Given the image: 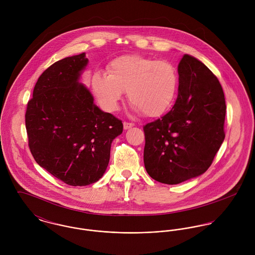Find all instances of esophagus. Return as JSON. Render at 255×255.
Here are the masks:
<instances>
[{"label":"esophagus","instance_id":"1","mask_svg":"<svg viewBox=\"0 0 255 255\" xmlns=\"http://www.w3.org/2000/svg\"><path fill=\"white\" fill-rule=\"evenodd\" d=\"M132 127H134V124H132V123H128V122L124 123V128L125 129H128V128H132Z\"/></svg>","mask_w":255,"mask_h":255}]
</instances>
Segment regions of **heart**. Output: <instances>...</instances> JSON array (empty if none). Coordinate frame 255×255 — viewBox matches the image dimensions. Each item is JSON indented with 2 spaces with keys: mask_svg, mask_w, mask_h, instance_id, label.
<instances>
[{
  "mask_svg": "<svg viewBox=\"0 0 255 255\" xmlns=\"http://www.w3.org/2000/svg\"><path fill=\"white\" fill-rule=\"evenodd\" d=\"M179 80V72L170 62L127 55L111 61L107 73H93L90 86L99 105L107 112L118 110L125 91H128L133 109L154 118L173 106Z\"/></svg>",
  "mask_w": 255,
  "mask_h": 255,
  "instance_id": "b5f03b06",
  "label": "heart"
}]
</instances>
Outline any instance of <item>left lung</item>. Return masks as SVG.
Segmentation results:
<instances>
[{
  "instance_id": "8db88e82",
  "label": "left lung",
  "mask_w": 255,
  "mask_h": 255,
  "mask_svg": "<svg viewBox=\"0 0 255 255\" xmlns=\"http://www.w3.org/2000/svg\"><path fill=\"white\" fill-rule=\"evenodd\" d=\"M172 110L143 127L146 172L178 184L205 173L225 139L226 102L218 78L202 62L183 55Z\"/></svg>"
}]
</instances>
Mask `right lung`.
Wrapping results in <instances>:
<instances>
[{
	"mask_svg": "<svg viewBox=\"0 0 255 255\" xmlns=\"http://www.w3.org/2000/svg\"><path fill=\"white\" fill-rule=\"evenodd\" d=\"M85 53L50 66L37 80L25 114L28 145L37 164L62 182L84 186L108 167L113 140L123 123L94 104L79 80Z\"/></svg>",
	"mask_w": 255,
	"mask_h": 255,
	"instance_id": "right-lung-1",
	"label": "right lung"
}]
</instances>
